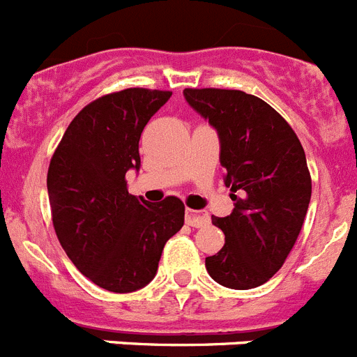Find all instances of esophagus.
Listing matches in <instances>:
<instances>
[{
    "instance_id": "esophagus-1",
    "label": "esophagus",
    "mask_w": 357,
    "mask_h": 357,
    "mask_svg": "<svg viewBox=\"0 0 357 357\" xmlns=\"http://www.w3.org/2000/svg\"><path fill=\"white\" fill-rule=\"evenodd\" d=\"M210 217L206 213H201V211H195V210H186V224L192 227H202L206 226Z\"/></svg>"
}]
</instances>
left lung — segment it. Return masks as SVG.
I'll use <instances>...</instances> for the list:
<instances>
[{"label": "left lung", "mask_w": 357, "mask_h": 357, "mask_svg": "<svg viewBox=\"0 0 357 357\" xmlns=\"http://www.w3.org/2000/svg\"><path fill=\"white\" fill-rule=\"evenodd\" d=\"M186 102L217 131L234 210L211 217L226 243L206 258L213 281L233 290L266 282L290 255L306 218L311 178L290 124L242 91L185 89Z\"/></svg>", "instance_id": "obj_1"}]
</instances>
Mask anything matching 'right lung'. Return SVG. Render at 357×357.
Instances as JSON below:
<instances>
[{
	"label": "right lung",
	"mask_w": 357,
	"mask_h": 357,
	"mask_svg": "<svg viewBox=\"0 0 357 357\" xmlns=\"http://www.w3.org/2000/svg\"><path fill=\"white\" fill-rule=\"evenodd\" d=\"M172 92L126 89L86 105L69 124L47 171L53 226L85 278L115 294L149 284L165 242L185 222V204L128 192L140 169L139 140Z\"/></svg>",
	"instance_id": "obj_1"
}]
</instances>
